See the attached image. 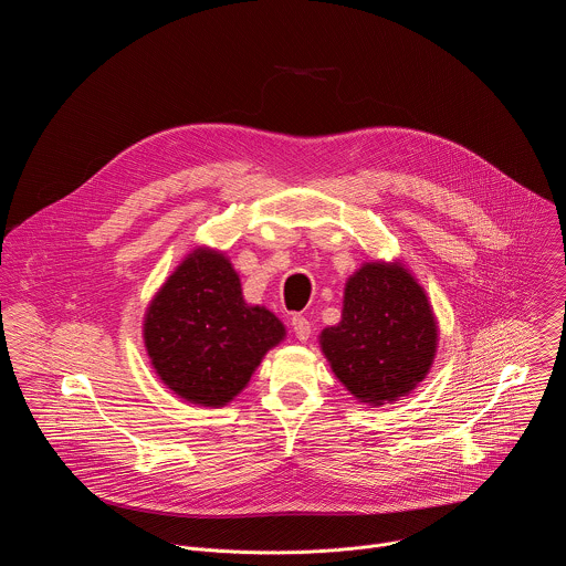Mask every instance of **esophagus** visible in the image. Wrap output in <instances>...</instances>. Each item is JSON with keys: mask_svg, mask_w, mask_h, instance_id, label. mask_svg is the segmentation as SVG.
I'll list each match as a JSON object with an SVG mask.
<instances>
[{"mask_svg": "<svg viewBox=\"0 0 566 566\" xmlns=\"http://www.w3.org/2000/svg\"><path fill=\"white\" fill-rule=\"evenodd\" d=\"M291 327H293V334H295V338L297 340H302V343H306L308 340V336H311V322L304 317V315H293L291 317Z\"/></svg>", "mask_w": 566, "mask_h": 566, "instance_id": "esophagus-1", "label": "esophagus"}]
</instances>
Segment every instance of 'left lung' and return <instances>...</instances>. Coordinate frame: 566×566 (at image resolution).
<instances>
[{"label":"left lung","mask_w":566,"mask_h":566,"mask_svg":"<svg viewBox=\"0 0 566 566\" xmlns=\"http://www.w3.org/2000/svg\"><path fill=\"white\" fill-rule=\"evenodd\" d=\"M340 382L371 406L421 382L437 349V322L423 289L398 264H365L345 289L343 319L319 336Z\"/></svg>","instance_id":"obj_1"}]
</instances>
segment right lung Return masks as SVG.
<instances>
[{"label": "right lung", "mask_w": 566, "mask_h": 566, "mask_svg": "<svg viewBox=\"0 0 566 566\" xmlns=\"http://www.w3.org/2000/svg\"><path fill=\"white\" fill-rule=\"evenodd\" d=\"M282 338V322L249 306L228 260L210 251L192 253L170 275L145 317L156 374L199 406H226Z\"/></svg>", "instance_id": "add662e5"}]
</instances>
